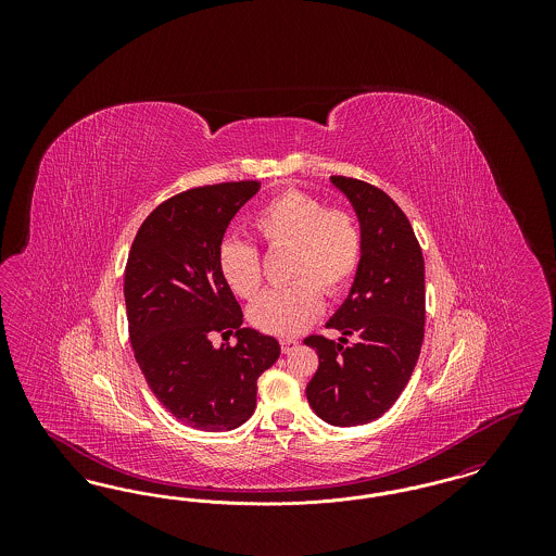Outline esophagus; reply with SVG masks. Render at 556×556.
I'll use <instances>...</instances> for the list:
<instances>
[{
  "label": "esophagus",
  "mask_w": 556,
  "mask_h": 556,
  "mask_svg": "<svg viewBox=\"0 0 556 556\" xmlns=\"http://www.w3.org/2000/svg\"><path fill=\"white\" fill-rule=\"evenodd\" d=\"M298 348V340H293V338H286V340H281V350H283V354H290L291 350H295Z\"/></svg>",
  "instance_id": "obj_1"
}]
</instances>
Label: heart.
<instances>
[{
    "label": "heart",
    "instance_id": "1",
    "mask_svg": "<svg viewBox=\"0 0 556 556\" xmlns=\"http://www.w3.org/2000/svg\"><path fill=\"white\" fill-rule=\"evenodd\" d=\"M252 227L268 250L291 248L293 283L265 291L250 306L248 317L266 333L295 336L323 311L318 287L333 298L352 283L363 254L361 229L350 212L325 208L315 195L293 189L268 200L254 214ZM218 270L239 298H252L263 286L261 254L245 241L225 239L220 243Z\"/></svg>",
    "mask_w": 556,
    "mask_h": 556
}]
</instances>
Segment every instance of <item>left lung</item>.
Instances as JSON below:
<instances>
[{"label":"left lung","mask_w":556,"mask_h":556,"mask_svg":"<svg viewBox=\"0 0 556 556\" xmlns=\"http://www.w3.org/2000/svg\"><path fill=\"white\" fill-rule=\"evenodd\" d=\"M331 184L358 216L363 254L344 304L327 323L344 338L304 340L318 354L306 397L325 424L354 427L392 408L419 361L425 263L406 214L386 191L350 177H331Z\"/></svg>","instance_id":"8db88e82"}]
</instances>
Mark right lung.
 <instances>
[{
    "instance_id": "add662e5",
    "label": "right lung",
    "mask_w": 556,
    "mask_h": 556,
    "mask_svg": "<svg viewBox=\"0 0 556 556\" xmlns=\"http://www.w3.org/2000/svg\"><path fill=\"white\" fill-rule=\"evenodd\" d=\"M258 181L193 187L162 202L139 227L125 268L129 336L139 369L160 404L181 424L229 431L256 408L258 377L279 342L241 327L243 315L218 270V248ZM237 331L214 349L211 336Z\"/></svg>"
}]
</instances>
